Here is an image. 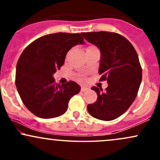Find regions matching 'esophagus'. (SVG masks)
Instances as JSON below:
<instances>
[{"instance_id":"obj_1","label":"esophagus","mask_w":160,"mask_h":160,"mask_svg":"<svg viewBox=\"0 0 160 160\" xmlns=\"http://www.w3.org/2000/svg\"><path fill=\"white\" fill-rule=\"evenodd\" d=\"M89 88L88 87H86V86H82L81 87V92H85V91H87L89 90Z\"/></svg>"}]
</instances>
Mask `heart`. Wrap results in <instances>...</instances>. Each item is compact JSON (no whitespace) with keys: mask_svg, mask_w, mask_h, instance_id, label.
Here are the masks:
<instances>
[{"mask_svg":"<svg viewBox=\"0 0 160 160\" xmlns=\"http://www.w3.org/2000/svg\"><path fill=\"white\" fill-rule=\"evenodd\" d=\"M91 47H88V48H91Z\"/></svg>","mask_w":160,"mask_h":160,"instance_id":"heart-1","label":"heart"}]
</instances>
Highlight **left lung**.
Segmentation results:
<instances>
[{"mask_svg": "<svg viewBox=\"0 0 160 160\" xmlns=\"http://www.w3.org/2000/svg\"><path fill=\"white\" fill-rule=\"evenodd\" d=\"M89 43L101 52L98 74L107 80L103 92L92 87L98 95L94 104H88L89 114L101 120L110 121L120 117L136 98L142 79V70L135 48L120 34L99 32L81 33Z\"/></svg>", "mask_w": 160, "mask_h": 160, "instance_id": "1", "label": "left lung"}]
</instances>
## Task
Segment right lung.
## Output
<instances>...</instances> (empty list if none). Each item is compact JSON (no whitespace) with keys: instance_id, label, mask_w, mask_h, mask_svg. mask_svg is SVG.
<instances>
[{"instance_id":"add662e5","label":"right lung","mask_w":160,"mask_h":160,"mask_svg":"<svg viewBox=\"0 0 160 160\" xmlns=\"http://www.w3.org/2000/svg\"><path fill=\"white\" fill-rule=\"evenodd\" d=\"M84 43L80 34L58 32L38 38L22 53L16 65V86L24 104L37 117L50 119L64 114L71 97L80 92L77 82L60 86L53 74L64 65L70 49Z\"/></svg>"}]
</instances>
